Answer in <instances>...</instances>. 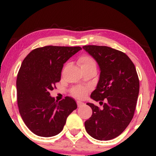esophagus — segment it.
<instances>
[{
  "instance_id": "1",
  "label": "esophagus",
  "mask_w": 156,
  "mask_h": 156,
  "mask_svg": "<svg viewBox=\"0 0 156 156\" xmlns=\"http://www.w3.org/2000/svg\"><path fill=\"white\" fill-rule=\"evenodd\" d=\"M77 105H78V107H80L82 105H84V103L83 102H80V101H77Z\"/></svg>"
}]
</instances>
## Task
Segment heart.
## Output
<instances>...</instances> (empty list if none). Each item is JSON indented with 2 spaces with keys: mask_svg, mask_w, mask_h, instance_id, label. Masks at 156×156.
Instances as JSON below:
<instances>
[{
  "mask_svg": "<svg viewBox=\"0 0 156 156\" xmlns=\"http://www.w3.org/2000/svg\"><path fill=\"white\" fill-rule=\"evenodd\" d=\"M78 63H79L81 69L89 67H96V62L92 56L89 55H83L78 58ZM72 94L77 98L82 99L87 94V89L83 87H75L73 89Z\"/></svg>",
  "mask_w": 156,
  "mask_h": 156,
  "instance_id": "1",
  "label": "heart"
}]
</instances>
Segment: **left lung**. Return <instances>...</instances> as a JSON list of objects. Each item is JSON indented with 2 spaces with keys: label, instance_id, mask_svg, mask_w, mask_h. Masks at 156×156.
<instances>
[{
  "label": "left lung",
  "instance_id": "obj_1",
  "mask_svg": "<svg viewBox=\"0 0 156 156\" xmlns=\"http://www.w3.org/2000/svg\"><path fill=\"white\" fill-rule=\"evenodd\" d=\"M83 48L101 69L99 81L91 98L103 105L100 108L87 103L92 114L84 123L86 130L98 140H111L120 135L133 117L139 92L136 69L129 57L118 50L98 45Z\"/></svg>",
  "mask_w": 156,
  "mask_h": 156
}]
</instances>
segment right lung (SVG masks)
<instances>
[{"mask_svg": "<svg viewBox=\"0 0 156 156\" xmlns=\"http://www.w3.org/2000/svg\"><path fill=\"white\" fill-rule=\"evenodd\" d=\"M80 50L78 46H44L33 50L23 60L17 77V105L23 122L36 135L58 134L77 108L72 98L55 101L50 91L60 81L64 64Z\"/></svg>", "mask_w": 156, "mask_h": 156, "instance_id": "obj_1", "label": "right lung"}]
</instances>
